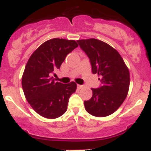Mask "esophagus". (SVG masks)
Masks as SVG:
<instances>
[{"label": "esophagus", "instance_id": "34e87169", "mask_svg": "<svg viewBox=\"0 0 151 151\" xmlns=\"http://www.w3.org/2000/svg\"><path fill=\"white\" fill-rule=\"evenodd\" d=\"M77 88H78V89H81L83 88V85H77Z\"/></svg>", "mask_w": 151, "mask_h": 151}]
</instances>
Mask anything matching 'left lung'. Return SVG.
Here are the masks:
<instances>
[{"label": "left lung", "mask_w": 151, "mask_h": 151, "mask_svg": "<svg viewBox=\"0 0 151 151\" xmlns=\"http://www.w3.org/2000/svg\"><path fill=\"white\" fill-rule=\"evenodd\" d=\"M80 47L90 60L93 74H97L101 86L91 88L90 100L84 102L86 111L97 117L111 115L122 105L128 94L130 74L116 49L95 38L78 40Z\"/></svg>", "instance_id": "left-lung-1"}]
</instances>
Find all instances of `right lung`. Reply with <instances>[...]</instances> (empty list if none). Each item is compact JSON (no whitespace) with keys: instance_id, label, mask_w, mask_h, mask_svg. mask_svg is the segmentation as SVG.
<instances>
[{"instance_id":"right-lung-1","label":"right lung","mask_w":151,"mask_h":151,"mask_svg":"<svg viewBox=\"0 0 151 151\" xmlns=\"http://www.w3.org/2000/svg\"><path fill=\"white\" fill-rule=\"evenodd\" d=\"M78 46L74 40L53 38L40 45L28 60L22 77V89L30 106L41 116L58 118L67 110L76 83L55 82L51 76Z\"/></svg>"}]
</instances>
